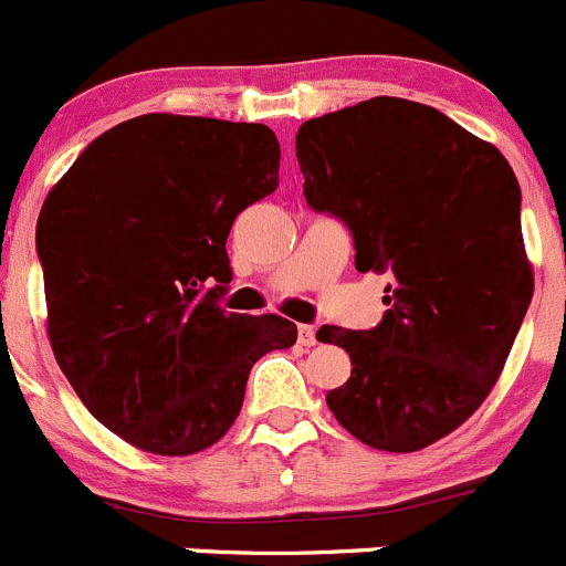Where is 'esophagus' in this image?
I'll list each match as a JSON object with an SVG mask.
<instances>
[{
	"label": "esophagus",
	"mask_w": 566,
	"mask_h": 566,
	"mask_svg": "<svg viewBox=\"0 0 566 566\" xmlns=\"http://www.w3.org/2000/svg\"><path fill=\"white\" fill-rule=\"evenodd\" d=\"M296 338H300L302 346L316 344V329H313V324H300V327H296Z\"/></svg>",
	"instance_id": "obj_1"
}]
</instances>
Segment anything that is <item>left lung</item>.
<instances>
[{
	"label": "left lung",
	"instance_id": "left-lung-1",
	"mask_svg": "<svg viewBox=\"0 0 566 566\" xmlns=\"http://www.w3.org/2000/svg\"><path fill=\"white\" fill-rule=\"evenodd\" d=\"M296 159L307 206L352 231L357 272L394 275L377 327L316 333L352 360L327 407L371 449H427L490 396L528 311L517 178L495 145L390 95L302 123Z\"/></svg>",
	"mask_w": 566,
	"mask_h": 566
}]
</instances>
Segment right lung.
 <instances>
[{"label": "right lung", "mask_w": 566, "mask_h": 566, "mask_svg": "<svg viewBox=\"0 0 566 566\" xmlns=\"http://www.w3.org/2000/svg\"><path fill=\"white\" fill-rule=\"evenodd\" d=\"M277 170L264 123L154 112L95 137L46 195L49 340L82 405L126 443L209 449L237 421L253 363L294 346L289 318L217 305L233 220L275 192Z\"/></svg>", "instance_id": "obj_1"}]
</instances>
